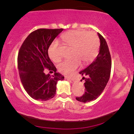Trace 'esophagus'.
I'll return each mask as SVG.
<instances>
[{
  "label": "esophagus",
  "mask_w": 134,
  "mask_h": 134,
  "mask_svg": "<svg viewBox=\"0 0 134 134\" xmlns=\"http://www.w3.org/2000/svg\"><path fill=\"white\" fill-rule=\"evenodd\" d=\"M65 79H67V80H71V81H72V82H74V78H72V77H68V76H66L65 77Z\"/></svg>",
  "instance_id": "esophagus-1"
}]
</instances>
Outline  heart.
I'll list each match as a JSON object with an SVG mask.
<instances>
[{
	"instance_id": "b5f03b06",
	"label": "heart",
	"mask_w": 134,
	"mask_h": 134,
	"mask_svg": "<svg viewBox=\"0 0 134 134\" xmlns=\"http://www.w3.org/2000/svg\"><path fill=\"white\" fill-rule=\"evenodd\" d=\"M62 40L68 46L72 47V59L65 60L58 65L60 72L71 74L81 65L87 64L94 60L98 52L99 41L98 36L93 32L85 30H71L62 36ZM58 44L54 42L49 48V55L54 62H58L61 56L57 52Z\"/></svg>"
}]
</instances>
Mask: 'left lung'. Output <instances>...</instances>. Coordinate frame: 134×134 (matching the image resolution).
I'll use <instances>...</instances> for the list:
<instances>
[{
    "label": "left lung",
    "mask_w": 134,
    "mask_h": 134,
    "mask_svg": "<svg viewBox=\"0 0 134 134\" xmlns=\"http://www.w3.org/2000/svg\"><path fill=\"white\" fill-rule=\"evenodd\" d=\"M100 40L99 54L94 61L80 71L79 74L85 80V93L83 96L77 97L76 99L81 102H88L96 99L102 93L110 76L111 60L109 47L100 34L98 33Z\"/></svg>",
    "instance_id": "obj_1"
}]
</instances>
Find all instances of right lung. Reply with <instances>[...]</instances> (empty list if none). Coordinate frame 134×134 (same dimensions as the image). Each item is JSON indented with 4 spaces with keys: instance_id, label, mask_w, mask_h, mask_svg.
Segmentation results:
<instances>
[{
    "instance_id": "1",
    "label": "right lung",
    "mask_w": 134,
    "mask_h": 134,
    "mask_svg": "<svg viewBox=\"0 0 134 134\" xmlns=\"http://www.w3.org/2000/svg\"><path fill=\"white\" fill-rule=\"evenodd\" d=\"M63 29H40L31 33L23 42L18 56L19 77L25 90L31 98L45 101L55 95L57 83L64 76L57 72V68L48 55V49ZM48 69L54 74L46 75Z\"/></svg>"
}]
</instances>
